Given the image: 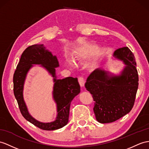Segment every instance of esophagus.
<instances>
[{"label": "esophagus", "mask_w": 149, "mask_h": 149, "mask_svg": "<svg viewBox=\"0 0 149 149\" xmlns=\"http://www.w3.org/2000/svg\"><path fill=\"white\" fill-rule=\"evenodd\" d=\"M78 82H79V85H80V86H81V87L84 86L85 81L84 78H83V77H79V78H78Z\"/></svg>", "instance_id": "esophagus-1"}]
</instances>
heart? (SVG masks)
I'll return each instance as SVG.
<instances>
[{
    "instance_id": "b5f03b06",
    "label": "heart",
    "mask_w": 149,
    "mask_h": 149,
    "mask_svg": "<svg viewBox=\"0 0 149 149\" xmlns=\"http://www.w3.org/2000/svg\"><path fill=\"white\" fill-rule=\"evenodd\" d=\"M93 53V50L92 48H84L80 50V55L74 57V61L72 60L70 57L67 56L66 57V63L68 66L71 68H74L76 67V64L74 63H79V58L83 57L85 58L87 57H89L92 56Z\"/></svg>"
}]
</instances>
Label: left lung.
Returning a JSON list of instances; mask_svg holds the SVG:
<instances>
[{
	"label": "left lung",
	"mask_w": 149,
	"mask_h": 149,
	"mask_svg": "<svg viewBox=\"0 0 149 149\" xmlns=\"http://www.w3.org/2000/svg\"><path fill=\"white\" fill-rule=\"evenodd\" d=\"M113 57L125 65L119 73L97 68L90 74L85 85L93 95L95 102L94 114L100 123L114 122L129 113L139 86L135 58L128 47L116 50Z\"/></svg>",
	"instance_id": "1"
}]
</instances>
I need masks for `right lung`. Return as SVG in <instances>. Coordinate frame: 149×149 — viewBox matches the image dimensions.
<instances>
[{
  "instance_id": "add662e5",
  "label": "right lung",
  "mask_w": 149,
  "mask_h": 149,
  "mask_svg": "<svg viewBox=\"0 0 149 149\" xmlns=\"http://www.w3.org/2000/svg\"><path fill=\"white\" fill-rule=\"evenodd\" d=\"M35 65H40L53 78V100L56 104L57 115L55 120L50 123L39 122L29 114L23 97V90L27 74ZM59 66L56 56L43 44L28 47L21 56L13 77L14 94L23 116L33 125L44 130H55L66 126L69 120L71 101L80 92L77 78L67 77L57 79L56 68Z\"/></svg>"
}]
</instances>
